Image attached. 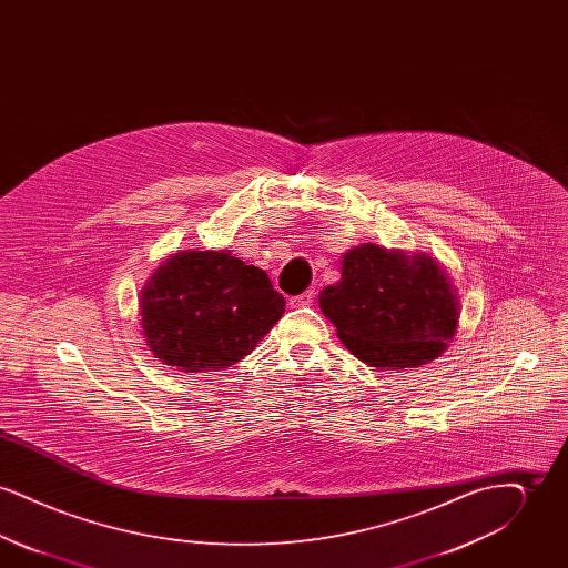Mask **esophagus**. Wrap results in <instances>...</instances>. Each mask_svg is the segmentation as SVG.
Listing matches in <instances>:
<instances>
[{
	"instance_id": "1",
	"label": "esophagus",
	"mask_w": 568,
	"mask_h": 568,
	"mask_svg": "<svg viewBox=\"0 0 568 568\" xmlns=\"http://www.w3.org/2000/svg\"><path fill=\"white\" fill-rule=\"evenodd\" d=\"M313 297H315V290H308V292H304V294H300V296L290 297V306H292V308L308 306V304L313 302Z\"/></svg>"
}]
</instances>
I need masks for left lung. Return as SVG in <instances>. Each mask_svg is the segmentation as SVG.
I'll list each match as a JSON object with an SVG mask.
<instances>
[{
    "instance_id": "8db88e82",
    "label": "left lung",
    "mask_w": 568,
    "mask_h": 568,
    "mask_svg": "<svg viewBox=\"0 0 568 568\" xmlns=\"http://www.w3.org/2000/svg\"><path fill=\"white\" fill-rule=\"evenodd\" d=\"M338 338L381 371L419 368L445 352L459 324V297L428 253L364 243L341 260V281L320 294Z\"/></svg>"
}]
</instances>
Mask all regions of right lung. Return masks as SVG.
<instances>
[{"mask_svg": "<svg viewBox=\"0 0 568 568\" xmlns=\"http://www.w3.org/2000/svg\"><path fill=\"white\" fill-rule=\"evenodd\" d=\"M149 352L183 373L244 359L285 313V297L257 266L230 251H181L163 260L138 300Z\"/></svg>", "mask_w": 568, "mask_h": 568, "instance_id": "right-lung-1", "label": "right lung"}]
</instances>
